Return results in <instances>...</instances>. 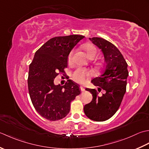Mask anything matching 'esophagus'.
<instances>
[{
	"instance_id": "1",
	"label": "esophagus",
	"mask_w": 149,
	"mask_h": 149,
	"mask_svg": "<svg viewBox=\"0 0 149 149\" xmlns=\"http://www.w3.org/2000/svg\"><path fill=\"white\" fill-rule=\"evenodd\" d=\"M80 89H81V91L82 92H84V91H86V89H85L84 86H80Z\"/></svg>"
}]
</instances>
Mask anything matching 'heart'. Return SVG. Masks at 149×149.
Wrapping results in <instances>:
<instances>
[{
	"mask_svg": "<svg viewBox=\"0 0 149 149\" xmlns=\"http://www.w3.org/2000/svg\"><path fill=\"white\" fill-rule=\"evenodd\" d=\"M86 51L88 56L89 57L91 56L95 57V56L97 54V50L96 48L93 46L87 47ZM72 56H73V53H71L70 54H69V60H72ZM91 74V72L89 71L85 70V69H83L81 68H78L73 72V74H72V78H73L74 80L77 81V82L83 84L87 80V78L90 77Z\"/></svg>",
	"mask_w": 149,
	"mask_h": 149,
	"instance_id": "obj_1",
	"label": "heart"
}]
</instances>
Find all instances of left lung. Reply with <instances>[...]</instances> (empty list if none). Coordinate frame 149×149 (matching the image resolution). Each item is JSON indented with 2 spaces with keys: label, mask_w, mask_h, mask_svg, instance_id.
<instances>
[{
  "label": "left lung",
  "mask_w": 149,
  "mask_h": 149,
  "mask_svg": "<svg viewBox=\"0 0 149 149\" xmlns=\"http://www.w3.org/2000/svg\"><path fill=\"white\" fill-rule=\"evenodd\" d=\"M89 39L102 50L105 62L101 74L91 82L98 87V92L103 89L105 93L99 96L96 89L86 88L92 94L93 100L84 106V111L89 119L104 121L116 113L122 102L126 92L128 65L119 49L110 42L99 37Z\"/></svg>",
  "instance_id": "1"
}]
</instances>
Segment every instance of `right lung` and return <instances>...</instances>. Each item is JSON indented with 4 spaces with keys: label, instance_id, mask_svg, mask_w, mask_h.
Wrapping results in <instances>:
<instances>
[{
    "label": "right lung",
    "instance_id": "right-lung-1",
    "mask_svg": "<svg viewBox=\"0 0 149 149\" xmlns=\"http://www.w3.org/2000/svg\"><path fill=\"white\" fill-rule=\"evenodd\" d=\"M84 37L72 35L51 38L36 51L30 63L29 96L36 111L45 119L56 121L65 117L71 102L80 94L79 86L71 80L63 86H56L54 79L59 72H65L69 53Z\"/></svg>",
    "mask_w": 149,
    "mask_h": 149
}]
</instances>
